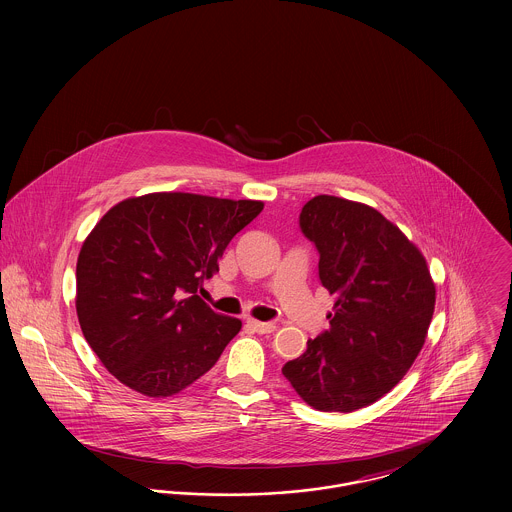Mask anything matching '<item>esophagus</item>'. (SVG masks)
I'll list each match as a JSON object with an SVG mask.
<instances>
[{"instance_id": "34e87169", "label": "esophagus", "mask_w": 512, "mask_h": 512, "mask_svg": "<svg viewBox=\"0 0 512 512\" xmlns=\"http://www.w3.org/2000/svg\"><path fill=\"white\" fill-rule=\"evenodd\" d=\"M247 322H249V326H251L255 332H259V334H270V332L276 330V324H274V322H261V320H253V318H249Z\"/></svg>"}]
</instances>
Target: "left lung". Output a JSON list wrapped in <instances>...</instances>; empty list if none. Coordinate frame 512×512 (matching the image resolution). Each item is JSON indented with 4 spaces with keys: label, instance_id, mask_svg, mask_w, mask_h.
<instances>
[{
    "label": "left lung",
    "instance_id": "1",
    "mask_svg": "<svg viewBox=\"0 0 512 512\" xmlns=\"http://www.w3.org/2000/svg\"><path fill=\"white\" fill-rule=\"evenodd\" d=\"M299 226L318 249V276L334 297L330 330L282 374L317 411L351 413L384 397L418 357L436 286L424 255L376 209L336 195L305 203Z\"/></svg>",
    "mask_w": 512,
    "mask_h": 512
}]
</instances>
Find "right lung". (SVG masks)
<instances>
[{
  "mask_svg": "<svg viewBox=\"0 0 512 512\" xmlns=\"http://www.w3.org/2000/svg\"><path fill=\"white\" fill-rule=\"evenodd\" d=\"M263 201L184 192L128 197L84 240L76 315L101 365L147 397H169L219 361L242 320L201 297L230 240Z\"/></svg>",
  "mask_w": 512,
  "mask_h": 512,
  "instance_id": "obj_1",
  "label": "right lung"
}]
</instances>
